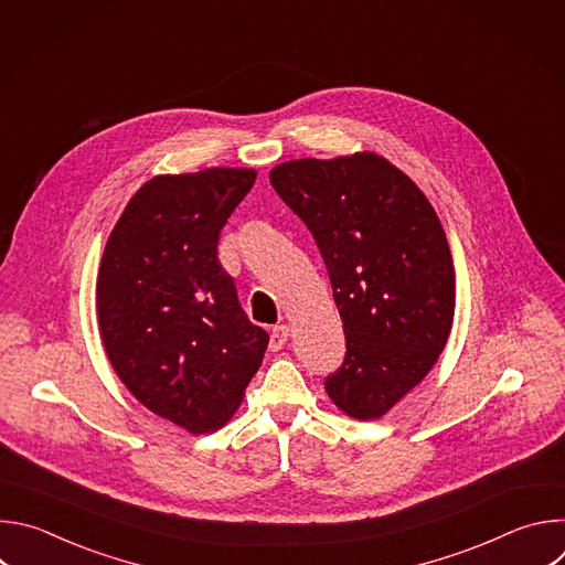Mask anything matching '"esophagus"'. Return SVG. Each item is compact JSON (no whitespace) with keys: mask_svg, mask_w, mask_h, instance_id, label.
Returning a JSON list of instances; mask_svg holds the SVG:
<instances>
[{"mask_svg":"<svg viewBox=\"0 0 565 565\" xmlns=\"http://www.w3.org/2000/svg\"><path fill=\"white\" fill-rule=\"evenodd\" d=\"M288 340H290V329L286 324L275 327L273 333H270V349L279 351V349H284L288 344Z\"/></svg>","mask_w":565,"mask_h":565,"instance_id":"obj_1","label":"esophagus"}]
</instances>
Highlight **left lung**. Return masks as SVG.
<instances>
[{
  "label": "left lung",
  "instance_id": "8db88e82",
  "mask_svg": "<svg viewBox=\"0 0 565 565\" xmlns=\"http://www.w3.org/2000/svg\"><path fill=\"white\" fill-rule=\"evenodd\" d=\"M327 264L347 353L324 386L358 420L386 414L436 364L454 321L445 230L416 183L375 153L301 158L270 172Z\"/></svg>",
  "mask_w": 565,
  "mask_h": 565
}]
</instances>
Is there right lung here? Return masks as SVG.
Here are the masks:
<instances>
[{
    "label": "right lung",
    "mask_w": 565,
    "mask_h": 565,
    "mask_svg": "<svg viewBox=\"0 0 565 565\" xmlns=\"http://www.w3.org/2000/svg\"><path fill=\"white\" fill-rule=\"evenodd\" d=\"M255 179L230 168L151 179L118 218L98 273L111 366L149 412L192 434L230 420L268 347L216 253Z\"/></svg>",
    "instance_id": "right-lung-1"
}]
</instances>
